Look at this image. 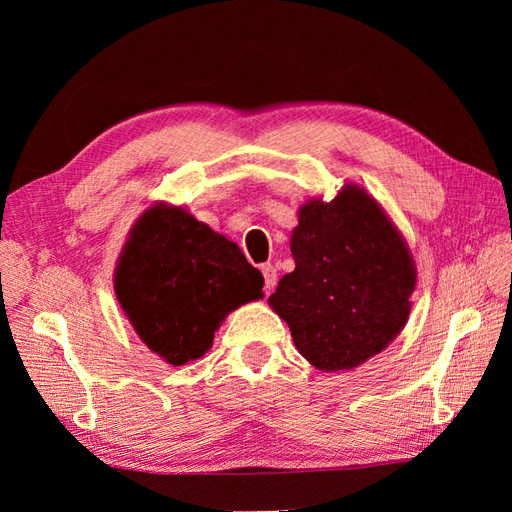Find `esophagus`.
Segmentation results:
<instances>
[{
    "instance_id": "esophagus-1",
    "label": "esophagus",
    "mask_w": 512,
    "mask_h": 512,
    "mask_svg": "<svg viewBox=\"0 0 512 512\" xmlns=\"http://www.w3.org/2000/svg\"><path fill=\"white\" fill-rule=\"evenodd\" d=\"M262 275H265V290L271 292L277 284V271L273 265H262Z\"/></svg>"
}]
</instances>
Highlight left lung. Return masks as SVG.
<instances>
[{
	"mask_svg": "<svg viewBox=\"0 0 512 512\" xmlns=\"http://www.w3.org/2000/svg\"><path fill=\"white\" fill-rule=\"evenodd\" d=\"M290 252L294 271L269 305L316 369L359 367L406 327L414 260L389 215L359 185L346 183L331 203H305Z\"/></svg>",
	"mask_w": 512,
	"mask_h": 512,
	"instance_id": "8db88e82",
	"label": "left lung"
}]
</instances>
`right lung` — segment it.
Segmentation results:
<instances>
[{
    "instance_id": "1",
    "label": "right lung",
    "mask_w": 512,
    "mask_h": 512,
    "mask_svg": "<svg viewBox=\"0 0 512 512\" xmlns=\"http://www.w3.org/2000/svg\"><path fill=\"white\" fill-rule=\"evenodd\" d=\"M262 284L237 243L164 203L136 220L115 271L134 331L175 367L200 359L232 309L262 297Z\"/></svg>"
}]
</instances>
